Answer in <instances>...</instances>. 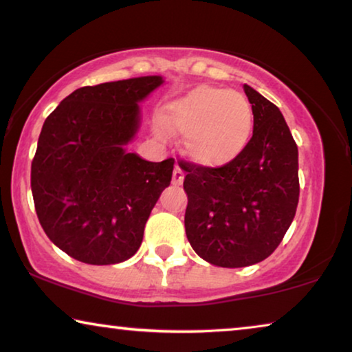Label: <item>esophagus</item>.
Wrapping results in <instances>:
<instances>
[{"instance_id": "esophagus-1", "label": "esophagus", "mask_w": 352, "mask_h": 352, "mask_svg": "<svg viewBox=\"0 0 352 352\" xmlns=\"http://www.w3.org/2000/svg\"><path fill=\"white\" fill-rule=\"evenodd\" d=\"M183 178H185V172H183L182 167L175 166L174 174H172V183H174V185H182Z\"/></svg>"}]
</instances>
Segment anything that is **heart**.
<instances>
[{
	"label": "heart",
	"mask_w": 352,
	"mask_h": 352,
	"mask_svg": "<svg viewBox=\"0 0 352 352\" xmlns=\"http://www.w3.org/2000/svg\"><path fill=\"white\" fill-rule=\"evenodd\" d=\"M166 127L183 135V151L192 162L219 167L237 160L250 142L253 110L243 94L224 88L197 87L162 107L156 133Z\"/></svg>",
	"instance_id": "1"
}]
</instances>
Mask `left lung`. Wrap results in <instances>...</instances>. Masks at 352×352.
Here are the masks:
<instances>
[{
    "label": "left lung",
    "mask_w": 352,
    "mask_h": 352,
    "mask_svg": "<svg viewBox=\"0 0 352 352\" xmlns=\"http://www.w3.org/2000/svg\"><path fill=\"white\" fill-rule=\"evenodd\" d=\"M253 110V138L221 167L180 162L186 172V237L218 267H248L274 253L298 204V150L280 109L243 85Z\"/></svg>",
    "instance_id": "1"
}]
</instances>
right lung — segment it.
<instances>
[{"label":"right lung","mask_w":352,"mask_h":352,"mask_svg":"<svg viewBox=\"0 0 352 352\" xmlns=\"http://www.w3.org/2000/svg\"><path fill=\"white\" fill-rule=\"evenodd\" d=\"M162 82L146 76L82 87L44 122L31 191L47 237L71 258L110 265L138 253L175 161H145L124 145L139 129V102Z\"/></svg>","instance_id":"add662e5"}]
</instances>
